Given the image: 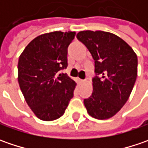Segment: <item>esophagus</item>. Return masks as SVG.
I'll use <instances>...</instances> for the list:
<instances>
[{
	"instance_id": "1",
	"label": "esophagus",
	"mask_w": 148,
	"mask_h": 148,
	"mask_svg": "<svg viewBox=\"0 0 148 148\" xmlns=\"http://www.w3.org/2000/svg\"><path fill=\"white\" fill-rule=\"evenodd\" d=\"M79 82H80V83H84V82H85V80H82V79H79Z\"/></svg>"
}]
</instances>
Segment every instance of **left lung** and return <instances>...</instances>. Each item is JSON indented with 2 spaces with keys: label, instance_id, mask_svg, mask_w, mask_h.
<instances>
[{
  "label": "left lung",
  "instance_id": "left-lung-1",
  "mask_svg": "<svg viewBox=\"0 0 148 148\" xmlns=\"http://www.w3.org/2000/svg\"><path fill=\"white\" fill-rule=\"evenodd\" d=\"M77 38L92 55L96 74L92 79L93 92L84 105L95 119H110L121 110L133 90L138 76L137 55L112 33L86 30Z\"/></svg>",
  "mask_w": 148,
  "mask_h": 148
}]
</instances>
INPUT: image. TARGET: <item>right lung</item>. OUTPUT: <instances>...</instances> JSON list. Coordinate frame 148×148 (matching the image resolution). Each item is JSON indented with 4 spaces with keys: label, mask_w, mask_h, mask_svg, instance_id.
Instances as JSON below:
<instances>
[{
    "label": "right lung",
    "mask_w": 148,
    "mask_h": 148,
    "mask_svg": "<svg viewBox=\"0 0 148 148\" xmlns=\"http://www.w3.org/2000/svg\"><path fill=\"white\" fill-rule=\"evenodd\" d=\"M75 32L55 31L34 38L20 54L18 82L28 105L43 121L62 116L77 83L61 71L67 66V48Z\"/></svg>",
    "instance_id": "add662e5"
}]
</instances>
